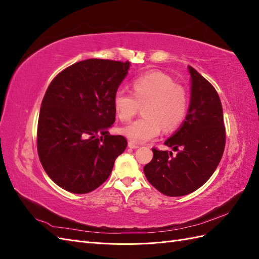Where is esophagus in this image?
Segmentation results:
<instances>
[{
    "mask_svg": "<svg viewBox=\"0 0 259 259\" xmlns=\"http://www.w3.org/2000/svg\"><path fill=\"white\" fill-rule=\"evenodd\" d=\"M128 147L131 149H137V148H139L138 145H136L135 143H133V142H128Z\"/></svg>",
    "mask_w": 259,
    "mask_h": 259,
    "instance_id": "obj_1",
    "label": "esophagus"
}]
</instances>
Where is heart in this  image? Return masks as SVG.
Instances as JSON below:
<instances>
[{"instance_id": "obj_1", "label": "heart", "mask_w": 259, "mask_h": 259, "mask_svg": "<svg viewBox=\"0 0 259 259\" xmlns=\"http://www.w3.org/2000/svg\"><path fill=\"white\" fill-rule=\"evenodd\" d=\"M133 95L119 90L113 96L115 115L122 122H128L143 107L144 117L121 130L133 143L143 144L158 137L161 130L170 132L185 119L188 108L186 91L176 85L171 77L159 71L138 76L132 83Z\"/></svg>"}]
</instances>
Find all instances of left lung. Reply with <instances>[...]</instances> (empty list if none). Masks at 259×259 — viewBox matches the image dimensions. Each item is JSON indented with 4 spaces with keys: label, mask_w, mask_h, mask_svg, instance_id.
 Segmentation results:
<instances>
[{
    "label": "left lung",
    "mask_w": 259,
    "mask_h": 259,
    "mask_svg": "<svg viewBox=\"0 0 259 259\" xmlns=\"http://www.w3.org/2000/svg\"><path fill=\"white\" fill-rule=\"evenodd\" d=\"M188 70L191 93L186 120L164 143L178 152L173 155L153 148V158L144 167L148 182L168 197L189 194L204 185L221 162L226 144L217 92L197 70L190 66Z\"/></svg>",
    "instance_id": "obj_1"
}]
</instances>
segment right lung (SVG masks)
I'll return each mask as SVG.
<instances>
[{
	"label": "right lung",
	"mask_w": 259,
	"mask_h": 259,
	"mask_svg": "<svg viewBox=\"0 0 259 259\" xmlns=\"http://www.w3.org/2000/svg\"><path fill=\"white\" fill-rule=\"evenodd\" d=\"M131 64L86 59L61 71L50 84L40 109L37 153L53 182L69 192L95 190L110 176L127 140L110 135L113 96Z\"/></svg>",
	"instance_id": "add662e5"
}]
</instances>
